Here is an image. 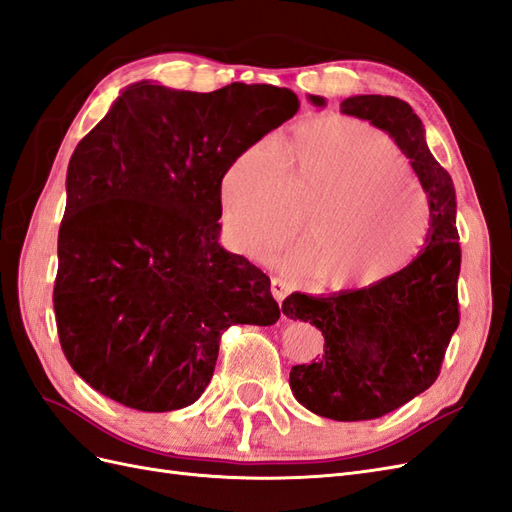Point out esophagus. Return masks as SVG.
<instances>
[{
	"label": "esophagus",
	"instance_id": "1",
	"mask_svg": "<svg viewBox=\"0 0 512 512\" xmlns=\"http://www.w3.org/2000/svg\"><path fill=\"white\" fill-rule=\"evenodd\" d=\"M290 290L292 287L287 285L283 279H279V277H272V281H270V292H272V296L279 300V305L283 303V298L290 294Z\"/></svg>",
	"mask_w": 512,
	"mask_h": 512
}]
</instances>
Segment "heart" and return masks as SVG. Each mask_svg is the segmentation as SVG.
Instances as JSON below:
<instances>
[{
  "mask_svg": "<svg viewBox=\"0 0 512 512\" xmlns=\"http://www.w3.org/2000/svg\"><path fill=\"white\" fill-rule=\"evenodd\" d=\"M389 136L359 121L318 116L253 144L220 181L222 225L235 251L274 259L287 274L313 272L333 292L368 290L411 264L430 229L426 190Z\"/></svg>",
  "mask_w": 512,
  "mask_h": 512,
  "instance_id": "b5f03b06",
  "label": "heart"
}]
</instances>
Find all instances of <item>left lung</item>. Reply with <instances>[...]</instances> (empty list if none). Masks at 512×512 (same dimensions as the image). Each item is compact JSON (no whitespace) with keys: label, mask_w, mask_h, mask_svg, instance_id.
Masks as SVG:
<instances>
[{"label":"left lung","mask_w":512,"mask_h":512,"mask_svg":"<svg viewBox=\"0 0 512 512\" xmlns=\"http://www.w3.org/2000/svg\"><path fill=\"white\" fill-rule=\"evenodd\" d=\"M309 101L326 106L318 95H309ZM339 108L396 140L430 201L424 248L404 270L368 290L329 296L294 292L283 300L287 318L309 322L324 335L322 357L290 372L294 398L335 422H363L396 411L437 381L461 320V244L452 177L432 157L424 125L409 103L357 95Z\"/></svg>","instance_id":"left-lung-1"}]
</instances>
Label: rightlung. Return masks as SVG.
Masks as SVG:
<instances>
[{
    "mask_svg": "<svg viewBox=\"0 0 512 512\" xmlns=\"http://www.w3.org/2000/svg\"><path fill=\"white\" fill-rule=\"evenodd\" d=\"M290 88L127 86L77 144L54 285L64 357L103 396L147 413L201 398L233 324L279 320L270 279L218 244L220 181L298 112Z\"/></svg>",
    "mask_w": 512,
    "mask_h": 512,
    "instance_id": "right-lung-1",
    "label": "right lung"
}]
</instances>
